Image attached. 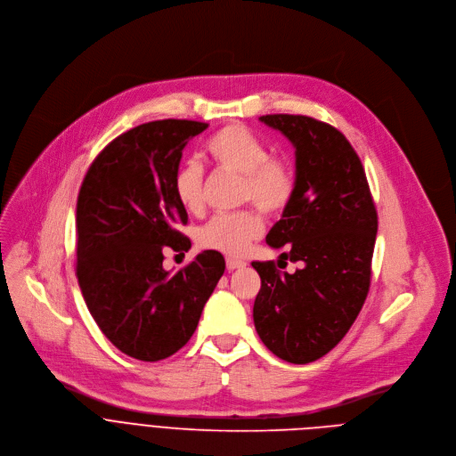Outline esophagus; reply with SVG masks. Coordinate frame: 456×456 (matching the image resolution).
Listing matches in <instances>:
<instances>
[{"label": "esophagus", "mask_w": 456, "mask_h": 456, "mask_svg": "<svg viewBox=\"0 0 456 456\" xmlns=\"http://www.w3.org/2000/svg\"><path fill=\"white\" fill-rule=\"evenodd\" d=\"M225 265H227V270H236V268H245L247 266V263L243 259H236V257H227Z\"/></svg>", "instance_id": "34e87169"}]
</instances>
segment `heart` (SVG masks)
<instances>
[{"label": "heart", "mask_w": 456, "mask_h": 456, "mask_svg": "<svg viewBox=\"0 0 456 456\" xmlns=\"http://www.w3.org/2000/svg\"><path fill=\"white\" fill-rule=\"evenodd\" d=\"M211 161L224 172L240 175L238 200L252 202L268 215L281 213L295 191V174L282 158L268 156L266 144L243 125H227L206 144ZM174 191L184 209L202 208V170L186 163L174 179ZM265 222L254 209L215 216L199 234L200 245L229 256L243 254L263 232Z\"/></svg>", "instance_id": "b5f03b06"}]
</instances>
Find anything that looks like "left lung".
<instances>
[{"instance_id": "8db88e82", "label": "left lung", "mask_w": 456, "mask_h": 456, "mask_svg": "<svg viewBox=\"0 0 456 456\" xmlns=\"http://www.w3.org/2000/svg\"><path fill=\"white\" fill-rule=\"evenodd\" d=\"M295 148V191L266 234L293 273L273 261H254L261 288L254 326L281 360L310 363L328 354L351 330L370 286L378 213L363 165L335 126L300 114H266Z\"/></svg>"}]
</instances>
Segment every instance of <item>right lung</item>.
I'll return each mask as SVG.
<instances>
[{
    "label": "right lung",
    "instance_id": "1",
    "mask_svg": "<svg viewBox=\"0 0 456 456\" xmlns=\"http://www.w3.org/2000/svg\"><path fill=\"white\" fill-rule=\"evenodd\" d=\"M208 128L190 119L142 123L112 139L89 167L77 200V277L89 314L121 353L159 362L183 349L225 261L200 252L175 273L163 250H186L188 213L174 191L183 150Z\"/></svg>",
    "mask_w": 456,
    "mask_h": 456
}]
</instances>
